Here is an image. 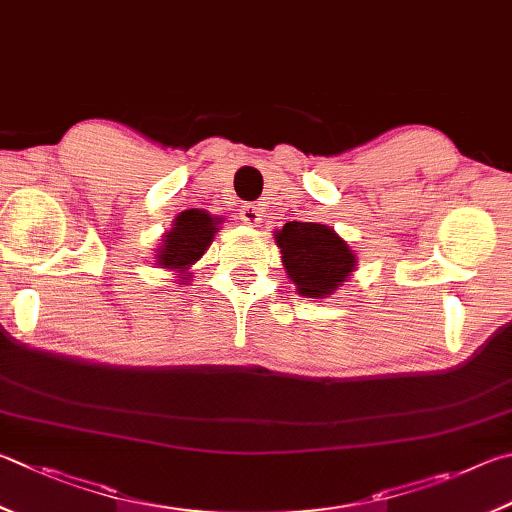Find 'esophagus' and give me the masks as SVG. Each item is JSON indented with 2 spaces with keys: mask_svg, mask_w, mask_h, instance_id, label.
<instances>
[{
  "mask_svg": "<svg viewBox=\"0 0 512 512\" xmlns=\"http://www.w3.org/2000/svg\"><path fill=\"white\" fill-rule=\"evenodd\" d=\"M240 220L245 224H258L261 222V209H258V204H245L240 209Z\"/></svg>",
  "mask_w": 512,
  "mask_h": 512,
  "instance_id": "esophagus-1",
  "label": "esophagus"
}]
</instances>
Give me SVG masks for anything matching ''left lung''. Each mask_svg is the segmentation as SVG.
Listing matches in <instances>:
<instances>
[{"label":"left lung","instance_id":"left-lung-1","mask_svg":"<svg viewBox=\"0 0 512 512\" xmlns=\"http://www.w3.org/2000/svg\"><path fill=\"white\" fill-rule=\"evenodd\" d=\"M281 258L297 292L321 299L337 290L355 267V254L337 233L317 222H285L276 233Z\"/></svg>","mask_w":512,"mask_h":512}]
</instances>
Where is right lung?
Wrapping results in <instances>:
<instances>
[{
    "mask_svg": "<svg viewBox=\"0 0 512 512\" xmlns=\"http://www.w3.org/2000/svg\"><path fill=\"white\" fill-rule=\"evenodd\" d=\"M215 218L204 211H184L164 236V245L159 249V265L168 270L184 272L200 258L211 245L215 233Z\"/></svg>",
    "mask_w": 512,
    "mask_h": 512,
    "instance_id": "1",
    "label": "right lung"
}]
</instances>
